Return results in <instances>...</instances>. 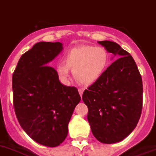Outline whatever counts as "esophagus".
<instances>
[{
    "instance_id": "esophagus-1",
    "label": "esophagus",
    "mask_w": 156,
    "mask_h": 156,
    "mask_svg": "<svg viewBox=\"0 0 156 156\" xmlns=\"http://www.w3.org/2000/svg\"><path fill=\"white\" fill-rule=\"evenodd\" d=\"M83 92H84V89H78V93H79V94H80V96L82 97V94H83Z\"/></svg>"
}]
</instances>
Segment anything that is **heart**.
Segmentation results:
<instances>
[{
  "label": "heart",
  "instance_id": "b5f03b06",
  "mask_svg": "<svg viewBox=\"0 0 156 156\" xmlns=\"http://www.w3.org/2000/svg\"><path fill=\"white\" fill-rule=\"evenodd\" d=\"M109 61L110 55L103 47L80 46L70 50L64 57L63 62L56 65L55 70L62 82H67L71 69L77 82L90 85L102 76Z\"/></svg>",
  "mask_w": 156,
  "mask_h": 156
}]
</instances>
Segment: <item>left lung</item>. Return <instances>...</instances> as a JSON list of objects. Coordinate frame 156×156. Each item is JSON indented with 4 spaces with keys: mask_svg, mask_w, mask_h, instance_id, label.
Here are the masks:
<instances>
[{
    "mask_svg": "<svg viewBox=\"0 0 156 156\" xmlns=\"http://www.w3.org/2000/svg\"><path fill=\"white\" fill-rule=\"evenodd\" d=\"M116 58L102 76L86 90L82 100L95 138L115 144L126 138L137 125L143 106V83L130 54L115 42L98 41Z\"/></svg>",
    "mask_w": 156,
    "mask_h": 156,
    "instance_id": "obj_1",
    "label": "left lung"
}]
</instances>
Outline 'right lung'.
<instances>
[{
  "instance_id": "add662e5",
  "label": "right lung",
  "mask_w": 156,
  "mask_h": 156,
  "mask_svg": "<svg viewBox=\"0 0 156 156\" xmlns=\"http://www.w3.org/2000/svg\"><path fill=\"white\" fill-rule=\"evenodd\" d=\"M62 49L59 42L37 43L22 55L12 74L13 105L20 125L33 140L47 147H57L65 140L81 101L77 88L62 85L49 66Z\"/></svg>"
}]
</instances>
